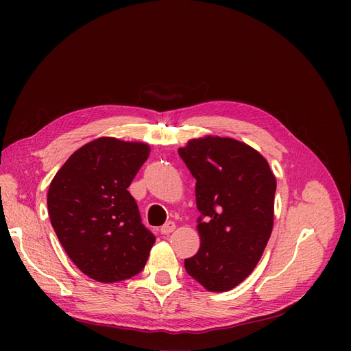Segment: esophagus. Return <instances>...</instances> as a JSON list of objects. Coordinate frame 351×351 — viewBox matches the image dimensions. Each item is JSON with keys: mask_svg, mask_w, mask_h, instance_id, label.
<instances>
[{"mask_svg": "<svg viewBox=\"0 0 351 351\" xmlns=\"http://www.w3.org/2000/svg\"><path fill=\"white\" fill-rule=\"evenodd\" d=\"M175 230V223L172 222V220H169V222H166L162 228H160V233L162 234H169Z\"/></svg>", "mask_w": 351, "mask_h": 351, "instance_id": "esophagus-1", "label": "esophagus"}]
</instances>
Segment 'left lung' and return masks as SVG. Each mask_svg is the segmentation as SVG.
Returning a JSON list of instances; mask_svg holds the SVG:
<instances>
[{"instance_id": "obj_1", "label": "left lung", "mask_w": 351, "mask_h": 351, "mask_svg": "<svg viewBox=\"0 0 351 351\" xmlns=\"http://www.w3.org/2000/svg\"><path fill=\"white\" fill-rule=\"evenodd\" d=\"M178 154L196 179L200 212V247L185 269L210 291L230 290L253 271L267 245L274 175L259 152L230 138L192 139Z\"/></svg>"}]
</instances>
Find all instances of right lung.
Here are the masks:
<instances>
[{
  "label": "right lung",
  "instance_id": "add662e5",
  "mask_svg": "<svg viewBox=\"0 0 351 351\" xmlns=\"http://www.w3.org/2000/svg\"><path fill=\"white\" fill-rule=\"evenodd\" d=\"M149 146L99 138L73 152L48 191L51 225L75 266L114 283L142 271L156 241L128 192Z\"/></svg>",
  "mask_w": 351,
  "mask_h": 351
}]
</instances>
